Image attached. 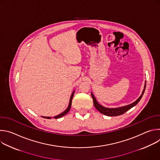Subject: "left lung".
<instances>
[{
  "instance_id": "left-lung-1",
  "label": "left lung",
  "mask_w": 160,
  "mask_h": 160,
  "mask_svg": "<svg viewBox=\"0 0 160 160\" xmlns=\"http://www.w3.org/2000/svg\"><path fill=\"white\" fill-rule=\"evenodd\" d=\"M145 88H146V84L144 86V88L143 90V92L142 93V95L138 98V99L135 101L134 102L123 106V107H121V108H107L105 107L102 106L101 105H100L96 101V98H94V95L91 93V96H92V98L93 99V102H94V105L95 106V108L102 114H104L105 115L109 116V117H115V116H119L121 115H123L125 112H127L128 110H129L130 109H131L132 107H133L134 106H135L137 104H138L139 101L141 99L142 95L144 94V92L145 91Z\"/></svg>"
}]
</instances>
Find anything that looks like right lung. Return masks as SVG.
Instances as JSON below:
<instances>
[{"instance_id":"obj_1","label":"right lung","mask_w":160,"mask_h":160,"mask_svg":"<svg viewBox=\"0 0 160 160\" xmlns=\"http://www.w3.org/2000/svg\"><path fill=\"white\" fill-rule=\"evenodd\" d=\"M74 92H75V91H73V92L72 93V96H71V98H70V103H69V106H68V108L64 111V112H62V113H61L60 115H57V116H56V117H54V118H55V119H58V118H61L62 117H63V116H64L65 115H66V114L69 112V111L70 110V108H71V106H72V99H73V94H74ZM43 118H47V119H51V117H42Z\"/></svg>"}]
</instances>
